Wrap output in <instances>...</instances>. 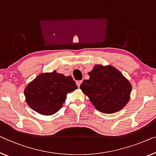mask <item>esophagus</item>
Segmentation results:
<instances>
[{
  "label": "esophagus",
  "instance_id": "obj_1",
  "mask_svg": "<svg viewBox=\"0 0 156 156\" xmlns=\"http://www.w3.org/2000/svg\"><path fill=\"white\" fill-rule=\"evenodd\" d=\"M82 82H83V80H78L76 82V85H77L78 87H80V86L81 85V83H82Z\"/></svg>",
  "mask_w": 156,
  "mask_h": 156
}]
</instances>
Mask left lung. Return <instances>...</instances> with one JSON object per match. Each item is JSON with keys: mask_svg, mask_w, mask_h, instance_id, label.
Returning <instances> with one entry per match:
<instances>
[{"mask_svg": "<svg viewBox=\"0 0 156 156\" xmlns=\"http://www.w3.org/2000/svg\"><path fill=\"white\" fill-rule=\"evenodd\" d=\"M88 75L90 78L83 80L80 88L97 111L117 112L129 101L132 85L113 66L96 65Z\"/></svg>", "mask_w": 156, "mask_h": 156, "instance_id": "1", "label": "left lung"}]
</instances>
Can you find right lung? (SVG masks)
Returning <instances> with one entry per match:
<instances>
[{
	"label": "right lung",
	"mask_w": 156,
	"mask_h": 156,
	"mask_svg": "<svg viewBox=\"0 0 156 156\" xmlns=\"http://www.w3.org/2000/svg\"><path fill=\"white\" fill-rule=\"evenodd\" d=\"M73 78L54 71L41 73L24 90L28 105L42 115L57 113L66 100L68 93L77 89Z\"/></svg>",
	"instance_id": "obj_1"
}]
</instances>
